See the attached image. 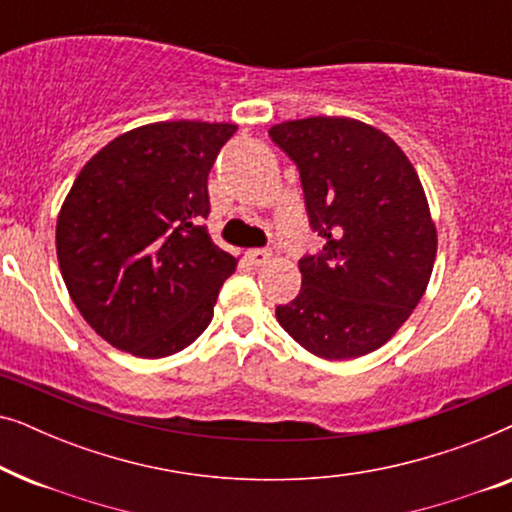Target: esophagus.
I'll list each match as a JSON object with an SVG mask.
<instances>
[{
    "label": "esophagus",
    "mask_w": 512,
    "mask_h": 512,
    "mask_svg": "<svg viewBox=\"0 0 512 512\" xmlns=\"http://www.w3.org/2000/svg\"><path fill=\"white\" fill-rule=\"evenodd\" d=\"M270 251L268 249H249L247 251V258H249V263L251 265H265L270 261Z\"/></svg>",
    "instance_id": "34e87169"
}]
</instances>
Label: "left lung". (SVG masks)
<instances>
[{"label": "left lung", "instance_id": "1", "mask_svg": "<svg viewBox=\"0 0 512 512\" xmlns=\"http://www.w3.org/2000/svg\"><path fill=\"white\" fill-rule=\"evenodd\" d=\"M298 165L319 256L300 261L303 286L277 307L286 333L319 359H359L394 338L422 300L438 233L415 167L389 135L347 116L272 125Z\"/></svg>", "mask_w": 512, "mask_h": 512}]
</instances>
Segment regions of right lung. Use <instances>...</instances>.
<instances>
[{
    "mask_svg": "<svg viewBox=\"0 0 512 512\" xmlns=\"http://www.w3.org/2000/svg\"><path fill=\"white\" fill-rule=\"evenodd\" d=\"M235 123L128 130L76 174L55 226L62 279L88 326L139 359H163L209 326L237 258L212 242L207 177Z\"/></svg>",
    "mask_w": 512,
    "mask_h": 512,
    "instance_id": "add662e5",
    "label": "right lung"
}]
</instances>
